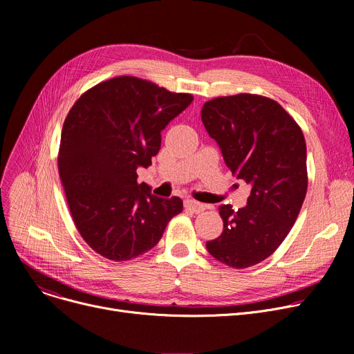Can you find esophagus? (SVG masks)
I'll return each mask as SVG.
<instances>
[{"mask_svg": "<svg viewBox=\"0 0 354 354\" xmlns=\"http://www.w3.org/2000/svg\"><path fill=\"white\" fill-rule=\"evenodd\" d=\"M205 208L207 207L203 205V203H199L196 201H192V199L185 201V209H188V211H191L194 214H201L202 211H205Z\"/></svg>", "mask_w": 354, "mask_h": 354, "instance_id": "esophagus-1", "label": "esophagus"}]
</instances>
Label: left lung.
Listing matches in <instances>:
<instances>
[{"instance_id":"obj_1","label":"left lung","mask_w":354,"mask_h":354,"mask_svg":"<svg viewBox=\"0 0 354 354\" xmlns=\"http://www.w3.org/2000/svg\"><path fill=\"white\" fill-rule=\"evenodd\" d=\"M202 123L227 166L251 185L247 205H221L222 234L208 252L232 268L259 264L281 245L307 194V149L301 127L270 97L251 93L203 104Z\"/></svg>"}]
</instances>
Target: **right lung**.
Returning <instances> with one entry per match:
<instances>
[{"label": "right lung", "mask_w": 354, "mask_h": 354, "mask_svg": "<svg viewBox=\"0 0 354 354\" xmlns=\"http://www.w3.org/2000/svg\"><path fill=\"white\" fill-rule=\"evenodd\" d=\"M194 100L133 76L93 86L64 120L59 172L68 209L87 245L111 261L152 250L183 203L151 194L136 169L152 165L160 132Z\"/></svg>", "instance_id": "obj_1"}]
</instances>
